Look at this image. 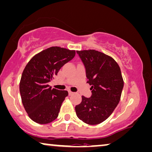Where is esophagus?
Here are the masks:
<instances>
[{
  "mask_svg": "<svg viewBox=\"0 0 152 152\" xmlns=\"http://www.w3.org/2000/svg\"><path fill=\"white\" fill-rule=\"evenodd\" d=\"M74 94V92H72V91H69V96H71V95H72Z\"/></svg>",
  "mask_w": 152,
  "mask_h": 152,
  "instance_id": "obj_1",
  "label": "esophagus"
}]
</instances>
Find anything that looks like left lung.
<instances>
[{
    "label": "left lung",
    "mask_w": 152,
    "mask_h": 152,
    "mask_svg": "<svg viewBox=\"0 0 152 152\" xmlns=\"http://www.w3.org/2000/svg\"><path fill=\"white\" fill-rule=\"evenodd\" d=\"M84 64L90 98L82 96L75 107L78 118L89 125L101 123L112 114L121 96L124 82L118 63L110 56L94 50L77 51Z\"/></svg>",
    "instance_id": "8db88e82"
}]
</instances>
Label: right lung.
Listing matches in <instances>:
<instances>
[{
	"mask_svg": "<svg viewBox=\"0 0 152 152\" xmlns=\"http://www.w3.org/2000/svg\"><path fill=\"white\" fill-rule=\"evenodd\" d=\"M75 54V50L52 47L36 54L25 66L20 81V93L25 110L33 121L47 124L58 116L68 92L52 89L48 83Z\"/></svg>",
	"mask_w": 152,
	"mask_h": 152,
	"instance_id": "1",
	"label": "right lung"
}]
</instances>
